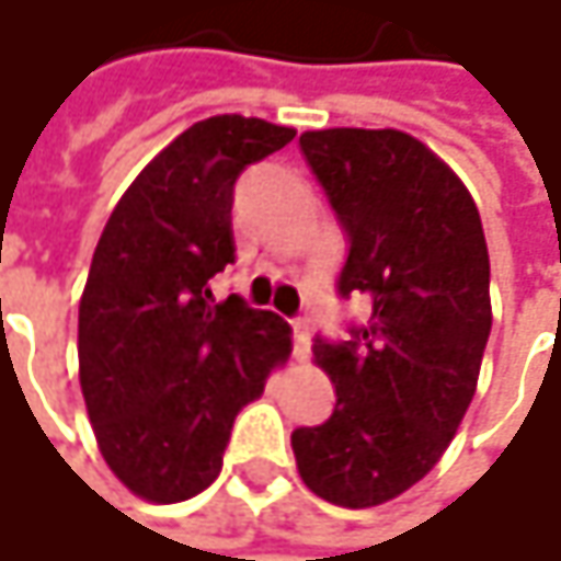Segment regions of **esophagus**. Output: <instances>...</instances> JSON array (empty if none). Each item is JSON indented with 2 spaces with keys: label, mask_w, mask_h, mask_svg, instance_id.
<instances>
[{
  "label": "esophagus",
  "mask_w": 561,
  "mask_h": 561,
  "mask_svg": "<svg viewBox=\"0 0 561 561\" xmlns=\"http://www.w3.org/2000/svg\"><path fill=\"white\" fill-rule=\"evenodd\" d=\"M308 351H311L308 321H295V324H291V354H295V360H308Z\"/></svg>",
  "instance_id": "esophagus-1"
}]
</instances>
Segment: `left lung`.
<instances>
[{"mask_svg":"<svg viewBox=\"0 0 561 561\" xmlns=\"http://www.w3.org/2000/svg\"><path fill=\"white\" fill-rule=\"evenodd\" d=\"M298 146L351 243L337 295H360L370 318L347 341L314 337L337 402L291 432V451L321 501L387 504L435 468L474 399L488 240L461 178L399 129H318Z\"/></svg>","mask_w":561,"mask_h":561,"instance_id":"8db88e82","label":"left lung"}]
</instances>
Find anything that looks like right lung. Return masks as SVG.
Masks as SVG:
<instances>
[{"label":"right lung","mask_w":561,"mask_h":561,"mask_svg":"<svg viewBox=\"0 0 561 561\" xmlns=\"http://www.w3.org/2000/svg\"><path fill=\"white\" fill-rule=\"evenodd\" d=\"M295 139L237 113L162 149L110 214L77 321L80 390L113 474L142 501L214 484L237 412L291 351V328L240 295L214 301L233 256V184Z\"/></svg>","instance_id":"obj_1"}]
</instances>
